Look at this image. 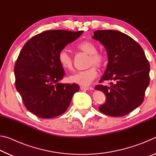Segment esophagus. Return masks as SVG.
<instances>
[{
	"mask_svg": "<svg viewBox=\"0 0 156 156\" xmlns=\"http://www.w3.org/2000/svg\"><path fill=\"white\" fill-rule=\"evenodd\" d=\"M80 89L83 91L89 90V89H92L91 87H84V86H80Z\"/></svg>",
	"mask_w": 156,
	"mask_h": 156,
	"instance_id": "1",
	"label": "esophagus"
}]
</instances>
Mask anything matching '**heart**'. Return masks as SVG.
<instances>
[{"mask_svg": "<svg viewBox=\"0 0 156 156\" xmlns=\"http://www.w3.org/2000/svg\"><path fill=\"white\" fill-rule=\"evenodd\" d=\"M76 48L89 54L87 65L92 67L86 70L78 71L70 75L69 80L73 83L82 86L89 85L98 76L96 68H102L106 63V56L103 53L97 51V46L93 42L84 41L76 44ZM58 60L60 65L65 69H71L73 66L72 58L66 49L60 50L58 54Z\"/></svg>", "mask_w": 156, "mask_h": 156, "instance_id": "heart-1", "label": "heart"}]
</instances>
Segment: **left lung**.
Segmentation results:
<instances>
[{
	"mask_svg": "<svg viewBox=\"0 0 156 156\" xmlns=\"http://www.w3.org/2000/svg\"><path fill=\"white\" fill-rule=\"evenodd\" d=\"M94 33L93 38L106 48L109 60L99 83L112 80L109 86L95 87L107 97L99 110L114 117L126 115L143 102L150 81L149 61L141 46L126 34L115 30Z\"/></svg>",
	"mask_w": 156,
	"mask_h": 156,
	"instance_id": "1",
	"label": "left lung"
}]
</instances>
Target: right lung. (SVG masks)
Returning <instances> with one entry per match:
<instances>
[{"label": "right lung", "instance_id": "right-lung-1", "mask_svg": "<svg viewBox=\"0 0 156 156\" xmlns=\"http://www.w3.org/2000/svg\"><path fill=\"white\" fill-rule=\"evenodd\" d=\"M83 31L48 30L34 36L21 49L15 63V84L25 107L41 118L61 115L79 91L77 84L59 83L65 76L58 54Z\"/></svg>", "mask_w": 156, "mask_h": 156}]
</instances>
